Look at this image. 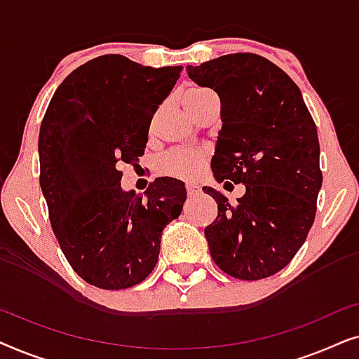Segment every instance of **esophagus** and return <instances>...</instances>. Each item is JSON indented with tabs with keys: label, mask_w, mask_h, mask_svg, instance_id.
Segmentation results:
<instances>
[{
	"label": "esophagus",
	"mask_w": 359,
	"mask_h": 359,
	"mask_svg": "<svg viewBox=\"0 0 359 359\" xmlns=\"http://www.w3.org/2000/svg\"><path fill=\"white\" fill-rule=\"evenodd\" d=\"M186 191H188V198H196V196L201 194V186L189 183V184H186Z\"/></svg>",
	"instance_id": "esophagus-1"
}]
</instances>
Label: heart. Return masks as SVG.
I'll return each mask as SVG.
<instances>
[{
  "label": "heart",
  "instance_id": "1",
  "mask_svg": "<svg viewBox=\"0 0 359 359\" xmlns=\"http://www.w3.org/2000/svg\"><path fill=\"white\" fill-rule=\"evenodd\" d=\"M208 93V90H198L189 93L184 97V101L194 100L201 95ZM208 155L203 150H173L168 155H165L160 161V170L165 175L175 176L181 180H194L203 173Z\"/></svg>",
  "mask_w": 359,
  "mask_h": 359
}]
</instances>
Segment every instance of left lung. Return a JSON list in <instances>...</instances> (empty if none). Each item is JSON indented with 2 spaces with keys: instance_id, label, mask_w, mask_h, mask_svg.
Returning <instances> with one entry per match:
<instances>
[{
  "instance_id": "8db88e82",
  "label": "left lung",
  "mask_w": 359,
  "mask_h": 359,
  "mask_svg": "<svg viewBox=\"0 0 359 359\" xmlns=\"http://www.w3.org/2000/svg\"><path fill=\"white\" fill-rule=\"evenodd\" d=\"M186 72L220 100L214 180L245 184L235 205L204 188L219 209L204 229L210 257L233 278L273 276L302 247L316 219L322 188L317 127L296 83L266 58L230 53Z\"/></svg>"
}]
</instances>
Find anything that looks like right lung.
Segmentation results:
<instances>
[{
	"instance_id": "obj_1",
	"label": "right lung",
	"mask_w": 359,
	"mask_h": 359,
	"mask_svg": "<svg viewBox=\"0 0 359 359\" xmlns=\"http://www.w3.org/2000/svg\"><path fill=\"white\" fill-rule=\"evenodd\" d=\"M181 70L93 58L62 81L43 116L41 188L53 233L75 273L96 287L144 281L158 262L161 232L183 210V181L158 178L142 196L122 189L117 168L144 155L151 117Z\"/></svg>"
}]
</instances>
